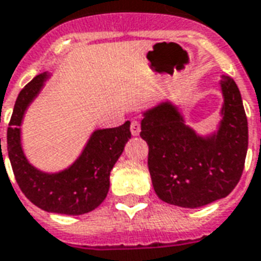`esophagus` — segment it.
Returning a JSON list of instances; mask_svg holds the SVG:
<instances>
[{
    "instance_id": "34e87169",
    "label": "esophagus",
    "mask_w": 261,
    "mask_h": 261,
    "mask_svg": "<svg viewBox=\"0 0 261 261\" xmlns=\"http://www.w3.org/2000/svg\"><path fill=\"white\" fill-rule=\"evenodd\" d=\"M130 130H131V134L133 135H139V133H141V124H139V122H137V120H133V122H131Z\"/></svg>"
}]
</instances>
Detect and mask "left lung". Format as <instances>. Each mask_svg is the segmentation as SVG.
Segmentation results:
<instances>
[{"label": "left lung", "mask_w": 261, "mask_h": 261, "mask_svg": "<svg viewBox=\"0 0 261 261\" xmlns=\"http://www.w3.org/2000/svg\"><path fill=\"white\" fill-rule=\"evenodd\" d=\"M220 87L222 120L218 130L205 137L185 124L171 101L142 112L141 137L149 146V172L164 202L198 208L228 196L240 182L248 150V120L232 77L223 75Z\"/></svg>", "instance_id": "8db88e82"}]
</instances>
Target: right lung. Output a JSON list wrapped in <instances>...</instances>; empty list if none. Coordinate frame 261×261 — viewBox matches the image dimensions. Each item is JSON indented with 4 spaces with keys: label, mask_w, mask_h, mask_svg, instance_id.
<instances>
[{
    "label": "right lung",
    "mask_w": 261,
    "mask_h": 261,
    "mask_svg": "<svg viewBox=\"0 0 261 261\" xmlns=\"http://www.w3.org/2000/svg\"><path fill=\"white\" fill-rule=\"evenodd\" d=\"M49 76L47 72L39 73L17 95L8 127V156L20 190L34 205L53 214H87L108 194L111 171L131 138L130 122L93 131L81 156L68 168L53 174L38 170L30 164L23 152L20 126L29 105Z\"/></svg>",
    "instance_id": "1"
}]
</instances>
